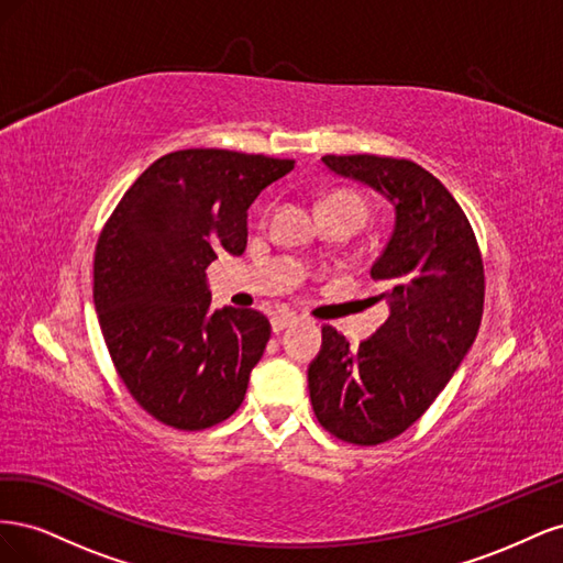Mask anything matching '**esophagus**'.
I'll use <instances>...</instances> for the list:
<instances>
[{
    "mask_svg": "<svg viewBox=\"0 0 563 563\" xmlns=\"http://www.w3.org/2000/svg\"><path fill=\"white\" fill-rule=\"evenodd\" d=\"M298 321H300L298 314H294V312H282V314L272 317V329H275V333H279V331H284V329H288V327H294V323H298Z\"/></svg>",
    "mask_w": 563,
    "mask_h": 563,
    "instance_id": "1",
    "label": "esophagus"
}]
</instances>
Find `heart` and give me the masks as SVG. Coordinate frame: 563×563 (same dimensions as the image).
I'll return each mask as SVG.
<instances>
[{
    "instance_id": "1",
    "label": "heart",
    "mask_w": 563,
    "mask_h": 563,
    "mask_svg": "<svg viewBox=\"0 0 563 563\" xmlns=\"http://www.w3.org/2000/svg\"><path fill=\"white\" fill-rule=\"evenodd\" d=\"M331 199H352V201H356V203H360V207H362V201H360V199H354V197H350V195H333V197H329L327 201H331Z\"/></svg>"
}]
</instances>
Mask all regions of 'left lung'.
<instances>
[{"label": "left lung", "mask_w": 563, "mask_h": 563, "mask_svg": "<svg viewBox=\"0 0 563 563\" xmlns=\"http://www.w3.org/2000/svg\"><path fill=\"white\" fill-rule=\"evenodd\" d=\"M329 172L368 185L395 211L371 279L389 317L360 347L333 327L308 368L323 430L356 446L399 437L428 411L470 352L484 312V265L467 216L430 172L408 159L327 155Z\"/></svg>", "instance_id": "left-lung-1"}]
</instances>
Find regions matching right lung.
<instances>
[{
  "mask_svg": "<svg viewBox=\"0 0 563 563\" xmlns=\"http://www.w3.org/2000/svg\"><path fill=\"white\" fill-rule=\"evenodd\" d=\"M294 168L230 150H178L150 164L100 232L93 305L108 352L145 411L195 432L242 406L269 340L255 310L211 308L207 267L242 255L246 211Z\"/></svg>",
  "mask_w": 563,
  "mask_h": 563,
  "instance_id": "add662e5",
  "label": "right lung"
}]
</instances>
